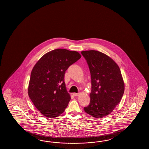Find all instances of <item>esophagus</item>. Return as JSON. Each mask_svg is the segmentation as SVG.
Instances as JSON below:
<instances>
[{
    "instance_id": "1",
    "label": "esophagus",
    "mask_w": 149,
    "mask_h": 149,
    "mask_svg": "<svg viewBox=\"0 0 149 149\" xmlns=\"http://www.w3.org/2000/svg\"><path fill=\"white\" fill-rule=\"evenodd\" d=\"M79 93H73V95L74 96H79Z\"/></svg>"
}]
</instances>
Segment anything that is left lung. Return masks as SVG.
<instances>
[{"label": "left lung", "mask_w": 149, "mask_h": 149, "mask_svg": "<svg viewBox=\"0 0 149 149\" xmlns=\"http://www.w3.org/2000/svg\"><path fill=\"white\" fill-rule=\"evenodd\" d=\"M92 79L90 103L84 108L93 117H104L120 102L125 85L120 70L111 57L99 51H82Z\"/></svg>", "instance_id": "1"}]
</instances>
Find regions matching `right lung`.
<instances>
[{
	"instance_id": "right-lung-1",
	"label": "right lung",
	"mask_w": 149,
	"mask_h": 149,
	"mask_svg": "<svg viewBox=\"0 0 149 149\" xmlns=\"http://www.w3.org/2000/svg\"><path fill=\"white\" fill-rule=\"evenodd\" d=\"M81 58L76 51L56 49L44 55L32 70L28 95L45 117L54 118L63 112L70 101L64 74L71 65Z\"/></svg>"
}]
</instances>
